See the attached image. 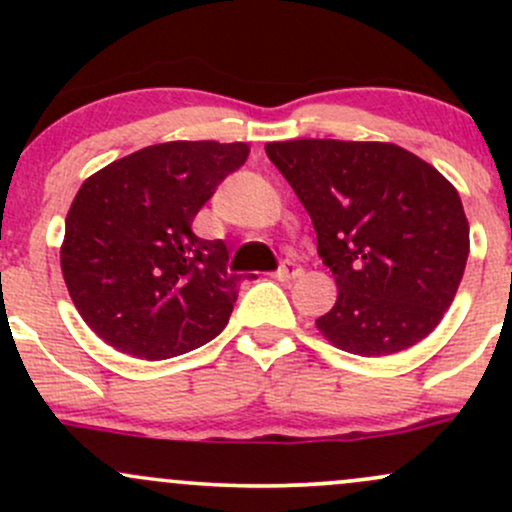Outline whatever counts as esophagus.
<instances>
[{"mask_svg":"<svg viewBox=\"0 0 512 512\" xmlns=\"http://www.w3.org/2000/svg\"><path fill=\"white\" fill-rule=\"evenodd\" d=\"M301 274H303V269L298 267L296 262H284V264H281V267L274 272V279H279V281H293V279H298V276H301Z\"/></svg>","mask_w":512,"mask_h":512,"instance_id":"1","label":"esophagus"}]
</instances>
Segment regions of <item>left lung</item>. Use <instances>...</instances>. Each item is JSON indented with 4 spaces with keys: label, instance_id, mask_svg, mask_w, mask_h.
<instances>
[{
    "label": "left lung",
    "instance_id": "1",
    "mask_svg": "<svg viewBox=\"0 0 512 512\" xmlns=\"http://www.w3.org/2000/svg\"><path fill=\"white\" fill-rule=\"evenodd\" d=\"M313 219L337 303L322 337L387 356L428 337L455 301L469 223L452 182L390 142L293 139L264 146Z\"/></svg>",
    "mask_w": 512,
    "mask_h": 512
}]
</instances>
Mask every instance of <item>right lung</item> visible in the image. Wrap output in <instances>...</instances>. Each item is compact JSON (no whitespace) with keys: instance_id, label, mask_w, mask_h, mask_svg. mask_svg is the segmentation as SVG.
Wrapping results in <instances>:
<instances>
[{"instance_id":"right-lung-1","label":"right lung","mask_w":512,"mask_h":512,"mask_svg":"<svg viewBox=\"0 0 512 512\" xmlns=\"http://www.w3.org/2000/svg\"><path fill=\"white\" fill-rule=\"evenodd\" d=\"M248 154L245 142H166L84 180L60 262L76 310L105 344L163 361L226 327L240 276L226 272L223 240L197 238L192 221Z\"/></svg>"}]
</instances>
